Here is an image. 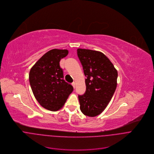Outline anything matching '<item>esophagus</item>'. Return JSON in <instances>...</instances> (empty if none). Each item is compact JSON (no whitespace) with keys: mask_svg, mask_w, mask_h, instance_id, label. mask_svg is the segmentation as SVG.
Returning <instances> with one entry per match:
<instances>
[{"mask_svg":"<svg viewBox=\"0 0 154 154\" xmlns=\"http://www.w3.org/2000/svg\"><path fill=\"white\" fill-rule=\"evenodd\" d=\"M75 85H76V84H75V82H72V85H73V88H75Z\"/></svg>","mask_w":154,"mask_h":154,"instance_id":"obj_1","label":"esophagus"}]
</instances>
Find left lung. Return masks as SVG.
I'll return each instance as SVG.
<instances>
[{
    "instance_id": "1",
    "label": "left lung",
    "mask_w": 154,
    "mask_h": 154,
    "mask_svg": "<svg viewBox=\"0 0 154 154\" xmlns=\"http://www.w3.org/2000/svg\"><path fill=\"white\" fill-rule=\"evenodd\" d=\"M77 54L86 76V90L78 95L80 109L90 117L100 115L111 100L117 85L118 72L103 53L78 48Z\"/></svg>"
}]
</instances>
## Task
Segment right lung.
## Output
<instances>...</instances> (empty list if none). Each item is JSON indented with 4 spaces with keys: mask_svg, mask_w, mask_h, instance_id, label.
Instances as JSON below:
<instances>
[{
    "mask_svg": "<svg viewBox=\"0 0 154 154\" xmlns=\"http://www.w3.org/2000/svg\"><path fill=\"white\" fill-rule=\"evenodd\" d=\"M69 53L67 50L53 49L44 54L31 69L29 84L38 103L44 108L57 111L62 107L73 90L64 79L60 59Z\"/></svg>",
    "mask_w": 154,
    "mask_h": 154,
    "instance_id": "add662e5",
    "label": "right lung"
}]
</instances>
